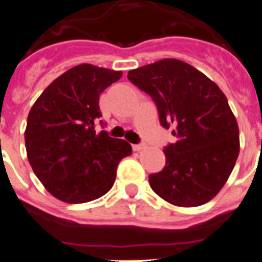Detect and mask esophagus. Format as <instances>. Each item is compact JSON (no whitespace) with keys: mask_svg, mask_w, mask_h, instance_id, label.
I'll return each instance as SVG.
<instances>
[{"mask_svg":"<svg viewBox=\"0 0 262 262\" xmlns=\"http://www.w3.org/2000/svg\"><path fill=\"white\" fill-rule=\"evenodd\" d=\"M146 148H147V146L144 143L134 144L133 146V151H136V152H139V151H142V149H146Z\"/></svg>","mask_w":262,"mask_h":262,"instance_id":"obj_1","label":"esophagus"}]
</instances>
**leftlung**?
<instances>
[{"instance_id": "left-lung-1", "label": "left lung", "mask_w": 262, "mask_h": 262, "mask_svg": "<svg viewBox=\"0 0 262 262\" xmlns=\"http://www.w3.org/2000/svg\"><path fill=\"white\" fill-rule=\"evenodd\" d=\"M148 93L160 123L177 142L164 149L166 164L149 185L169 204H206L227 183L239 155V129L223 91L204 73L177 58H162L128 73Z\"/></svg>"}]
</instances>
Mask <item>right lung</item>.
Returning <instances> with one entry per match:
<instances>
[{
  "label": "right lung",
  "instance_id": "add662e5",
  "mask_svg": "<svg viewBox=\"0 0 262 262\" xmlns=\"http://www.w3.org/2000/svg\"><path fill=\"white\" fill-rule=\"evenodd\" d=\"M123 73L80 63L56 78L28 115L25 148L46 189L67 204L100 199L114 185L120 160L132 155L124 139L96 133L100 95Z\"/></svg>",
  "mask_w": 262,
  "mask_h": 262
}]
</instances>
